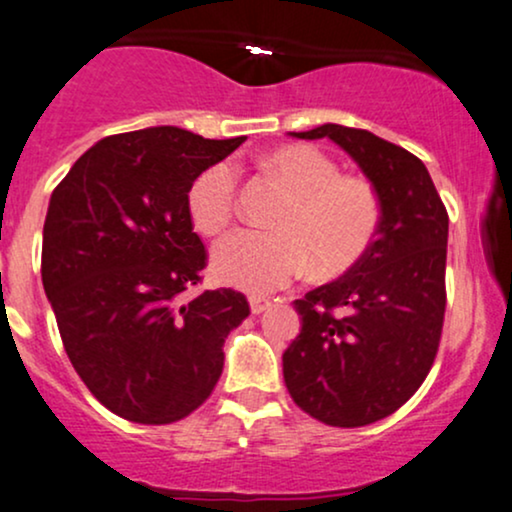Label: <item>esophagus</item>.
<instances>
[{
	"label": "esophagus",
	"instance_id": "obj_1",
	"mask_svg": "<svg viewBox=\"0 0 512 512\" xmlns=\"http://www.w3.org/2000/svg\"><path fill=\"white\" fill-rule=\"evenodd\" d=\"M269 307H272V300H269V298H262V295H252V298H250L252 315H262V312H267Z\"/></svg>",
	"mask_w": 512,
	"mask_h": 512
}]
</instances>
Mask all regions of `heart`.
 <instances>
[{
	"label": "heart",
	"instance_id": "1",
	"mask_svg": "<svg viewBox=\"0 0 512 512\" xmlns=\"http://www.w3.org/2000/svg\"><path fill=\"white\" fill-rule=\"evenodd\" d=\"M260 166L288 190L274 219V233L236 231L219 240L212 269L245 293H272L303 276H336L367 255L379 231L381 205L372 183L341 174L317 147L281 145L262 155ZM238 171L229 162L207 166L186 195L190 221L205 236H217L236 214Z\"/></svg>",
	"mask_w": 512,
	"mask_h": 512
}]
</instances>
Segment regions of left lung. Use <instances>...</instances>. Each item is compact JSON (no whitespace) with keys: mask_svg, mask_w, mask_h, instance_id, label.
Returning <instances> with one entry per match:
<instances>
[{"mask_svg":"<svg viewBox=\"0 0 512 512\" xmlns=\"http://www.w3.org/2000/svg\"><path fill=\"white\" fill-rule=\"evenodd\" d=\"M291 135L334 140L379 195L367 255L295 300L303 329L283 353V381L300 410L329 427H365L408 403L434 365L448 212L422 159L379 135L338 123Z\"/></svg>","mask_w":512,"mask_h":512,"instance_id":"1","label":"left lung"}]
</instances>
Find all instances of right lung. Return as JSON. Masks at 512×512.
<instances>
[{"label":"right lung","instance_id":"right-lung-1","mask_svg":"<svg viewBox=\"0 0 512 512\" xmlns=\"http://www.w3.org/2000/svg\"><path fill=\"white\" fill-rule=\"evenodd\" d=\"M243 140L174 126L109 135L54 188L42 286L73 369L123 420L171 424L200 408L226 336L250 315L233 288L183 298L207 267L188 188Z\"/></svg>","mask_w":512,"mask_h":512}]
</instances>
